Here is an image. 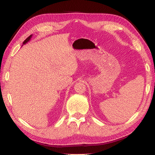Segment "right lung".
Here are the masks:
<instances>
[{"label": "right lung", "mask_w": 155, "mask_h": 155, "mask_svg": "<svg viewBox=\"0 0 155 155\" xmlns=\"http://www.w3.org/2000/svg\"><path fill=\"white\" fill-rule=\"evenodd\" d=\"M31 37H32V35H31L30 36H28V38H27V39H26V40H25L24 41H23V44H25L26 43H27V42H28V41H29V40H31Z\"/></svg>", "instance_id": "add662e5"}]
</instances>
